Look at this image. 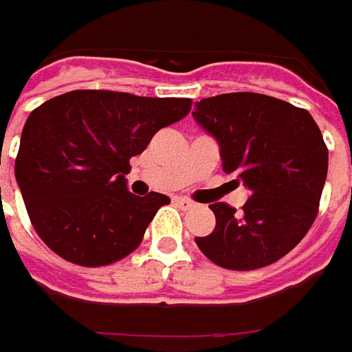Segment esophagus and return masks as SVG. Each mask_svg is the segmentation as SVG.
<instances>
[{"label":"esophagus","mask_w":352,"mask_h":352,"mask_svg":"<svg viewBox=\"0 0 352 352\" xmlns=\"http://www.w3.org/2000/svg\"><path fill=\"white\" fill-rule=\"evenodd\" d=\"M175 204L181 208V210H190V208H195V202L192 200H188V199H175Z\"/></svg>","instance_id":"34e87169"}]
</instances>
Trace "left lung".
<instances>
[{"mask_svg": "<svg viewBox=\"0 0 352 352\" xmlns=\"http://www.w3.org/2000/svg\"><path fill=\"white\" fill-rule=\"evenodd\" d=\"M195 120L220 144L222 169L251 190L236 212L210 204L216 228L195 237L199 249L230 271L273 265L314 224L325 177L327 146L306 109L261 93H224L197 103Z\"/></svg>", "mask_w": 352, "mask_h": 352, "instance_id": "obj_1", "label": "left lung"}]
</instances>
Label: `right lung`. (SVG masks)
Listing matches in <instances>:
<instances>
[{"mask_svg":"<svg viewBox=\"0 0 352 352\" xmlns=\"http://www.w3.org/2000/svg\"><path fill=\"white\" fill-rule=\"evenodd\" d=\"M190 99L78 89L32 111L15 177L32 228L48 248L81 267L124 259L169 197L128 192L130 157L153 134L185 118Z\"/></svg>","mask_w":352,"mask_h":352,"instance_id":"1","label":"right lung"}]
</instances>
